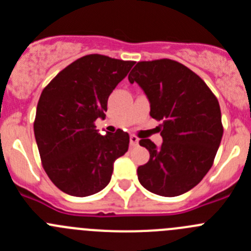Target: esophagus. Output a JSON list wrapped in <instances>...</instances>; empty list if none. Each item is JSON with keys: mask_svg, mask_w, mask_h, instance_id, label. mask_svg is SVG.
<instances>
[{"mask_svg": "<svg viewBox=\"0 0 251 251\" xmlns=\"http://www.w3.org/2000/svg\"><path fill=\"white\" fill-rule=\"evenodd\" d=\"M129 141H130V146H132V147H136V146H138V142H139L138 137L130 136Z\"/></svg>", "mask_w": 251, "mask_h": 251, "instance_id": "esophagus-1", "label": "esophagus"}]
</instances>
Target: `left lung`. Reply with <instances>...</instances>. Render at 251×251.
<instances>
[{"label": "left lung", "instance_id": "8db88e82", "mask_svg": "<svg viewBox=\"0 0 251 251\" xmlns=\"http://www.w3.org/2000/svg\"><path fill=\"white\" fill-rule=\"evenodd\" d=\"M128 79L147 95L151 117L162 121L161 148L139 141L150 152V161L137 170L139 182L159 196L190 191L211 168L223 138L219 100L199 75L175 60L139 61Z\"/></svg>", "mask_w": 251, "mask_h": 251}]
</instances>
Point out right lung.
<instances>
[{
	"instance_id": "obj_1",
	"label": "right lung",
	"mask_w": 251,
	"mask_h": 251,
	"mask_svg": "<svg viewBox=\"0 0 251 251\" xmlns=\"http://www.w3.org/2000/svg\"><path fill=\"white\" fill-rule=\"evenodd\" d=\"M134 61L85 55L63 69L44 88L34 132L49 178L63 192L85 197L110 181L113 163L129 146L122 129L100 136L98 118H105L110 93L127 76Z\"/></svg>"
}]
</instances>
